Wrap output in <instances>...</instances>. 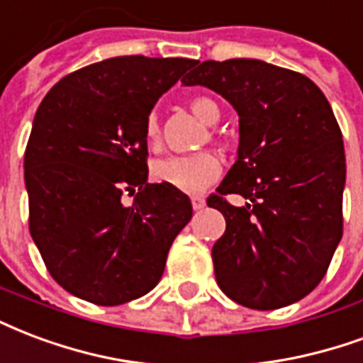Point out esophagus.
Returning <instances> with one entry per match:
<instances>
[{
    "mask_svg": "<svg viewBox=\"0 0 363 363\" xmlns=\"http://www.w3.org/2000/svg\"><path fill=\"white\" fill-rule=\"evenodd\" d=\"M190 200H192V208L194 209H202L206 206V200H203L202 196H192Z\"/></svg>",
    "mask_w": 363,
    "mask_h": 363,
    "instance_id": "34e87169",
    "label": "esophagus"
}]
</instances>
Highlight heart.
Returning <instances> with one entry per match:
<instances>
[{"mask_svg":"<svg viewBox=\"0 0 363 363\" xmlns=\"http://www.w3.org/2000/svg\"><path fill=\"white\" fill-rule=\"evenodd\" d=\"M190 109L198 119L213 127L221 119V109L216 101L206 96H198L190 101ZM144 136L146 144L152 150H160L163 140L161 121L157 113L147 115L144 123ZM221 161L211 152H200L192 155H167L155 160L152 165V174L157 182L169 184L182 192H200L209 182L216 181L221 174Z\"/></svg>","mask_w":363,"mask_h":363,"instance_id":"1","label":"heart"}]
</instances>
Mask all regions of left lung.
I'll return each instance as SVG.
<instances>
[{
  "label": "left lung",
  "instance_id": "8db88e82",
  "mask_svg": "<svg viewBox=\"0 0 363 363\" xmlns=\"http://www.w3.org/2000/svg\"><path fill=\"white\" fill-rule=\"evenodd\" d=\"M238 113V150L209 208L225 216L211 257L236 304L277 310L310 294L342 238L346 157L329 101L308 77L259 59L203 61L182 79ZM240 194L242 208L222 196Z\"/></svg>",
  "mask_w": 363,
  "mask_h": 363
}]
</instances>
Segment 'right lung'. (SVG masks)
I'll list each match as a JSON object with an SVG mask.
<instances>
[{"mask_svg": "<svg viewBox=\"0 0 363 363\" xmlns=\"http://www.w3.org/2000/svg\"><path fill=\"white\" fill-rule=\"evenodd\" d=\"M198 61L123 55L67 74L42 99L24 152L30 235L52 277L98 306L160 283L186 194L147 182L144 123ZM139 186L133 206L120 196Z\"/></svg>", "mask_w": 363, "mask_h": 363, "instance_id": "1", "label": "right lung"}]
</instances>
